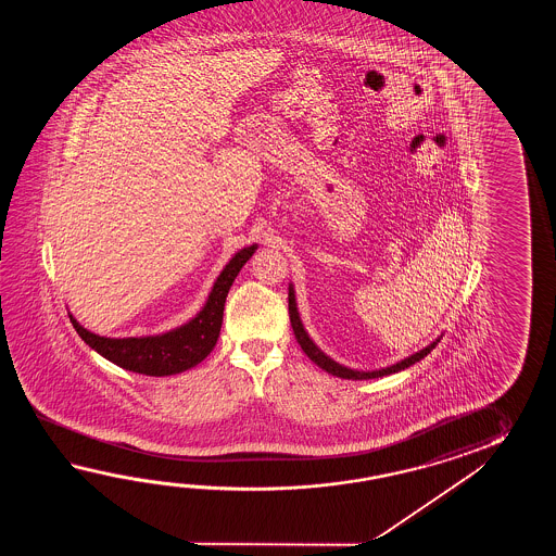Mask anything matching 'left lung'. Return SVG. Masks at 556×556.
Masks as SVG:
<instances>
[{
    "mask_svg": "<svg viewBox=\"0 0 556 556\" xmlns=\"http://www.w3.org/2000/svg\"><path fill=\"white\" fill-rule=\"evenodd\" d=\"M288 312H290V324H292V330L295 333V340L300 343V348L304 350V354L316 364V366L321 367V369H326L328 374L331 376H338V378L343 379H374V378H383V376H390V374H395V371H402L405 367L414 366L415 362H419V359H424L438 342L431 343V345H427L426 350H421V352H417V354L412 355V357H407V359H403L400 364H395V366L386 367V369H379V371H354V369H348V367L340 366V364H336L333 359H330L328 355L324 354V352H319L318 348L314 345V342L307 338L306 331L302 328V321H300V316H298V309H295V298L294 290L290 288V292H288Z\"/></svg>",
    "mask_w": 556,
    "mask_h": 556,
    "instance_id": "obj_1",
    "label": "left lung"
}]
</instances>
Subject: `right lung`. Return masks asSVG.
I'll list each match as a JSON object with an SVG mask.
<instances>
[{"instance_id":"obj_1","label":"right lung","mask_w":556,"mask_h":556,"mask_svg":"<svg viewBox=\"0 0 556 556\" xmlns=\"http://www.w3.org/2000/svg\"><path fill=\"white\" fill-rule=\"evenodd\" d=\"M254 250L256 247L240 250L237 256L226 264L225 270L214 282L213 292L208 295V302L202 307L201 314L177 330L166 331L163 336L115 340V338H101L97 333L85 330L84 326L77 324V319L70 316L73 328L97 354L103 355L109 362L117 364L123 369H129L142 376H154V378L180 374L185 369L201 364L202 359L213 352L223 328V312H225L228 290L240 273V268L254 254Z\"/></svg>"}]
</instances>
